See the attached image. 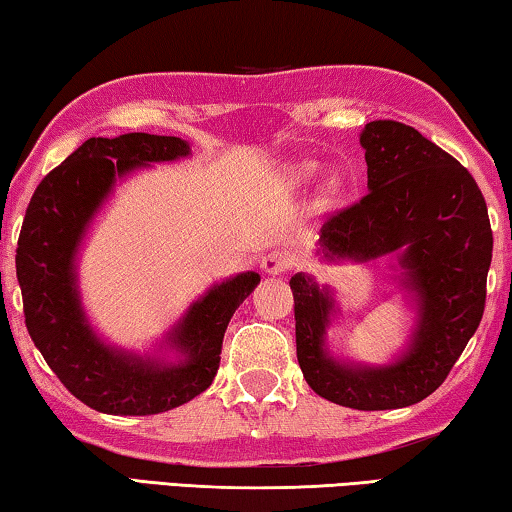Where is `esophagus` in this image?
<instances>
[{
  "label": "esophagus",
  "instance_id": "1",
  "mask_svg": "<svg viewBox=\"0 0 512 512\" xmlns=\"http://www.w3.org/2000/svg\"><path fill=\"white\" fill-rule=\"evenodd\" d=\"M290 265H292L290 256L286 254V251H279V249H274V251H270V254H265L263 261H261V267L267 274H283V272H288Z\"/></svg>",
  "mask_w": 512,
  "mask_h": 512
}]
</instances>
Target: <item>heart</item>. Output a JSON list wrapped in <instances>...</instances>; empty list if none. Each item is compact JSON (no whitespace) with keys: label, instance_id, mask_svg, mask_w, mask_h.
I'll use <instances>...</instances> for the list:
<instances>
[{"label":"heart","instance_id":"b5f03b06","mask_svg":"<svg viewBox=\"0 0 512 512\" xmlns=\"http://www.w3.org/2000/svg\"><path fill=\"white\" fill-rule=\"evenodd\" d=\"M313 174H315L313 165H299V167H295V170H292V179L306 181V179H311Z\"/></svg>","mask_w":512,"mask_h":512}]
</instances>
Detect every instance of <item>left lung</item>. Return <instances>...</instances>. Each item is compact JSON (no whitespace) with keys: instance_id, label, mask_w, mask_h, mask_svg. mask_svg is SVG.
I'll list each match as a JSON object with an SVG mask.
<instances>
[{"instance_id":"left-lung-1","label":"left lung","mask_w":512,"mask_h":512,"mask_svg":"<svg viewBox=\"0 0 512 512\" xmlns=\"http://www.w3.org/2000/svg\"><path fill=\"white\" fill-rule=\"evenodd\" d=\"M367 195L320 229L324 261L399 258V286L413 301L406 349L385 365L335 358L326 331L340 313L329 286L290 279L297 360L306 383L356 410L413 406L435 392L479 329L492 261V229L479 186L463 165L420 131L395 120L365 124Z\"/></svg>"}]
</instances>
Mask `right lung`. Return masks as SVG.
Returning a JSON list of instances; mask_svg holds the SVG:
<instances>
[{
	"label": "right lung",
	"instance_id": "1",
	"mask_svg": "<svg viewBox=\"0 0 512 512\" xmlns=\"http://www.w3.org/2000/svg\"><path fill=\"white\" fill-rule=\"evenodd\" d=\"M188 156V142L174 136L90 138L40 181L24 215L15 270L27 331L65 388L99 413L156 415L201 395L220 367L226 326L261 283L256 272L215 283L147 354L115 347L92 329L77 274L92 220L117 181Z\"/></svg>",
	"mask_w": 512,
	"mask_h": 512
}]
</instances>
